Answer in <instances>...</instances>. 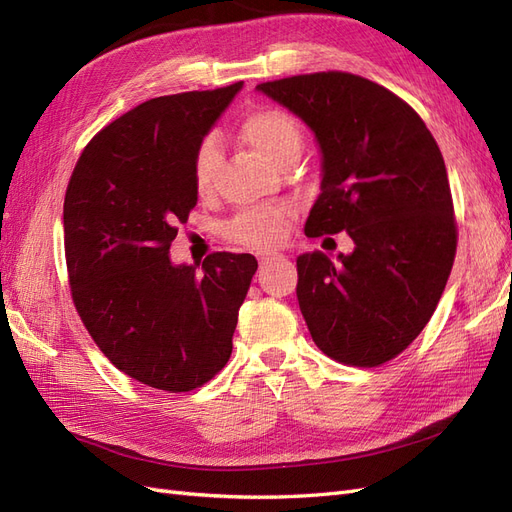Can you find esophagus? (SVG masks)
I'll return each instance as SVG.
<instances>
[{
  "label": "esophagus",
  "instance_id": "1",
  "mask_svg": "<svg viewBox=\"0 0 512 512\" xmlns=\"http://www.w3.org/2000/svg\"><path fill=\"white\" fill-rule=\"evenodd\" d=\"M282 256H277V254H262L260 256V267H267V265H271V262H275V260H280Z\"/></svg>",
  "mask_w": 512,
  "mask_h": 512
}]
</instances>
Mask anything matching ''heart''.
Returning <instances> with one entry per match:
<instances>
[{
  "instance_id": "1",
  "label": "heart",
  "mask_w": 512,
  "mask_h": 512,
  "mask_svg": "<svg viewBox=\"0 0 512 512\" xmlns=\"http://www.w3.org/2000/svg\"><path fill=\"white\" fill-rule=\"evenodd\" d=\"M241 134L247 145L254 147L262 158L280 162L290 151L301 149V128L297 119L280 108H260L241 121ZM222 162L220 143L215 136L200 141L194 153V185L198 192H209L215 173ZM292 218L288 207H265L239 213L228 224V237L254 247H273L286 237Z\"/></svg>"
}]
</instances>
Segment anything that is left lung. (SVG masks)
<instances>
[{
  "mask_svg": "<svg viewBox=\"0 0 512 512\" xmlns=\"http://www.w3.org/2000/svg\"><path fill=\"white\" fill-rule=\"evenodd\" d=\"M314 132L320 194L305 235L346 230L354 250L297 258L316 346L376 367L406 350L442 297L457 250L444 158L412 108L363 76L316 72L256 87ZM329 239V237H327Z\"/></svg>",
  "mask_w": 512,
  "mask_h": 512,
  "instance_id": "8db88e82",
  "label": "left lung"
}]
</instances>
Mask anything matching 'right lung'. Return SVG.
<instances>
[{
	"mask_svg": "<svg viewBox=\"0 0 512 512\" xmlns=\"http://www.w3.org/2000/svg\"><path fill=\"white\" fill-rule=\"evenodd\" d=\"M243 83L162 96L115 119L81 153L64 200L72 299L117 369L185 393L228 363L258 262L211 254L175 265L177 222L198 203L194 153Z\"/></svg>",
	"mask_w": 512,
	"mask_h": 512,
	"instance_id": "obj_1",
	"label": "right lung"
}]
</instances>
